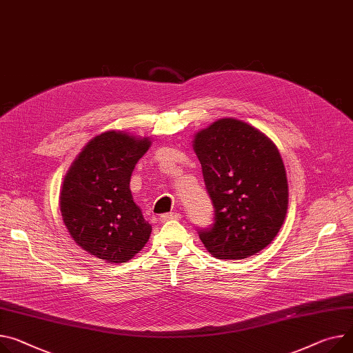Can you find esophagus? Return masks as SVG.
Segmentation results:
<instances>
[{
    "label": "esophagus",
    "mask_w": 353,
    "mask_h": 353,
    "mask_svg": "<svg viewBox=\"0 0 353 353\" xmlns=\"http://www.w3.org/2000/svg\"><path fill=\"white\" fill-rule=\"evenodd\" d=\"M181 216H179V213H176V212H170V213H162L161 216H159V221L164 223V222H168V221H176V219H179Z\"/></svg>",
    "instance_id": "34e87169"
}]
</instances>
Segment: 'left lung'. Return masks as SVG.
<instances>
[{
	"instance_id": "left-lung-1",
	"label": "left lung",
	"mask_w": 353,
	"mask_h": 353,
	"mask_svg": "<svg viewBox=\"0 0 353 353\" xmlns=\"http://www.w3.org/2000/svg\"><path fill=\"white\" fill-rule=\"evenodd\" d=\"M202 165L214 223L199 232L221 260L248 259L274 240L288 209V183L276 144L252 124L219 119L192 141Z\"/></svg>"
}]
</instances>
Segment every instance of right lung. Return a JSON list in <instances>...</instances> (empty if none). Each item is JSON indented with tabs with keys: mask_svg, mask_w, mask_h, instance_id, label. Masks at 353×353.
Segmentation results:
<instances>
[{
	"mask_svg": "<svg viewBox=\"0 0 353 353\" xmlns=\"http://www.w3.org/2000/svg\"><path fill=\"white\" fill-rule=\"evenodd\" d=\"M150 147V137L110 130L92 139L72 162L59 206L69 234L89 254L125 263L148 241L152 228L132 201L130 179Z\"/></svg>",
	"mask_w": 353,
	"mask_h": 353,
	"instance_id": "obj_1",
	"label": "right lung"
}]
</instances>
